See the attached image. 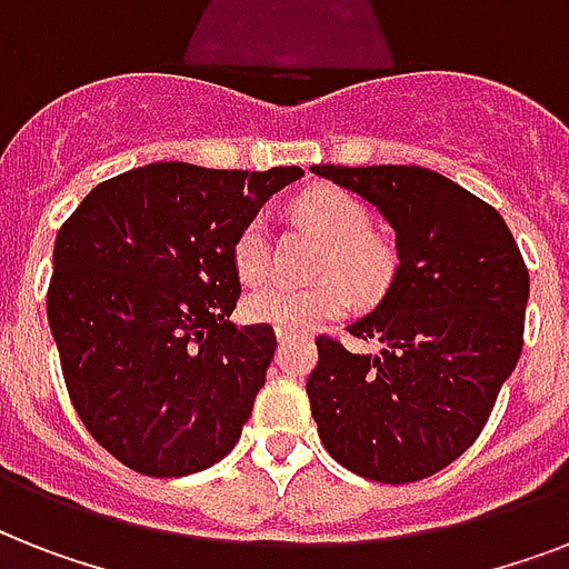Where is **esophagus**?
<instances>
[{"mask_svg":"<svg viewBox=\"0 0 569 569\" xmlns=\"http://www.w3.org/2000/svg\"><path fill=\"white\" fill-rule=\"evenodd\" d=\"M277 339H280V346H286V342H292L295 333H292V330H280V328H277Z\"/></svg>","mask_w":569,"mask_h":569,"instance_id":"34e87169","label":"esophagus"}]
</instances>
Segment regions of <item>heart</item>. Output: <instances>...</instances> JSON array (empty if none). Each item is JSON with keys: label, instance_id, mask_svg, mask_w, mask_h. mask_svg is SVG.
I'll list each match as a JSON object with an SVG mask.
<instances>
[{"label": "heart", "instance_id": "obj_1", "mask_svg": "<svg viewBox=\"0 0 569 569\" xmlns=\"http://www.w3.org/2000/svg\"><path fill=\"white\" fill-rule=\"evenodd\" d=\"M295 214L307 221L321 239L328 241V253L321 259V274H330L316 286H289V283H262L250 289L244 298L248 319L274 325L280 330L319 328L321 321L337 319L348 310V287L357 295L380 292L392 274V253L383 241L372 236V218L355 194L342 189L303 191L295 200ZM232 262L241 280H257L268 266V227L262 218H250L236 236L232 244ZM343 280L339 281L338 277Z\"/></svg>", "mask_w": 569, "mask_h": 569}]
</instances>
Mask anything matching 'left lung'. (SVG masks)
Instances as JSON below:
<instances>
[{"label":"left lung","instance_id":"1","mask_svg":"<svg viewBox=\"0 0 569 569\" xmlns=\"http://www.w3.org/2000/svg\"><path fill=\"white\" fill-rule=\"evenodd\" d=\"M312 173L372 203L398 250L378 307L348 325L380 342L378 355L316 339L312 419L342 467L410 485L478 440L520 360L529 271L502 214L442 173L407 164H312Z\"/></svg>","mask_w":569,"mask_h":569}]
</instances>
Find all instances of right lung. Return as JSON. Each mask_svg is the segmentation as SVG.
<instances>
[{
	"mask_svg": "<svg viewBox=\"0 0 569 569\" xmlns=\"http://www.w3.org/2000/svg\"><path fill=\"white\" fill-rule=\"evenodd\" d=\"M301 177L153 162L100 182L58 230L47 319L67 392L129 469L191 476L239 442L277 339L230 321L232 244Z\"/></svg>",
	"mask_w": 569,
	"mask_h": 569,
	"instance_id": "right-lung-1",
	"label": "right lung"
}]
</instances>
